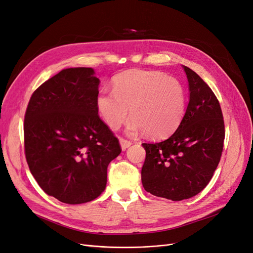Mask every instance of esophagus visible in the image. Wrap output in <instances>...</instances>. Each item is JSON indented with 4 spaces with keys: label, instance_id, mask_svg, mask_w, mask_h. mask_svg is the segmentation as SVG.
<instances>
[{
    "label": "esophagus",
    "instance_id": "esophagus-1",
    "mask_svg": "<svg viewBox=\"0 0 253 253\" xmlns=\"http://www.w3.org/2000/svg\"><path fill=\"white\" fill-rule=\"evenodd\" d=\"M119 143H120V147H121L122 151L126 150V149L129 147V145L132 144V142H131V141H128V140L124 139V138H120V139H119Z\"/></svg>",
    "mask_w": 253,
    "mask_h": 253
}]
</instances>
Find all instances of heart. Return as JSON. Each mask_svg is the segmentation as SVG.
<instances>
[{
  "label": "heart",
  "instance_id": "heart-1",
  "mask_svg": "<svg viewBox=\"0 0 253 253\" xmlns=\"http://www.w3.org/2000/svg\"><path fill=\"white\" fill-rule=\"evenodd\" d=\"M113 90H101L97 111L109 127L118 129L131 108L129 134L147 132L162 139L178 127L186 112V93L181 83L162 72L131 70L113 80Z\"/></svg>",
  "mask_w": 253,
  "mask_h": 253
}]
</instances>
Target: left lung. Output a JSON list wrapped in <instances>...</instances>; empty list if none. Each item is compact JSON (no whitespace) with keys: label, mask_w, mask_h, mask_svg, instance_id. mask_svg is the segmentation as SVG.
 <instances>
[{"label":"left lung","mask_w":253,"mask_h":253,"mask_svg":"<svg viewBox=\"0 0 253 253\" xmlns=\"http://www.w3.org/2000/svg\"><path fill=\"white\" fill-rule=\"evenodd\" d=\"M182 68L190 95L179 126L165 141L142 143L144 190L174 202L193 197L208 185L218 166L225 139L217 98L195 72L185 65Z\"/></svg>","instance_id":"left-lung-1"}]
</instances>
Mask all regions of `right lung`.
<instances>
[{"instance_id":"obj_1","label":"right lung","mask_w":253,"mask_h":253,"mask_svg":"<svg viewBox=\"0 0 253 253\" xmlns=\"http://www.w3.org/2000/svg\"><path fill=\"white\" fill-rule=\"evenodd\" d=\"M99 80L90 67L62 70L30 98L24 119L29 170L45 193L78 205L105 187L108 166L121 149L99 118Z\"/></svg>"}]
</instances>
